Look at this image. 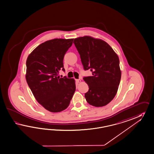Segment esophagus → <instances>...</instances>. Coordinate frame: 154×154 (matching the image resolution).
<instances>
[{
  "mask_svg": "<svg viewBox=\"0 0 154 154\" xmlns=\"http://www.w3.org/2000/svg\"><path fill=\"white\" fill-rule=\"evenodd\" d=\"M76 82L78 83H80L81 82V80L80 79H76Z\"/></svg>",
  "mask_w": 154,
  "mask_h": 154,
  "instance_id": "1",
  "label": "esophagus"
}]
</instances>
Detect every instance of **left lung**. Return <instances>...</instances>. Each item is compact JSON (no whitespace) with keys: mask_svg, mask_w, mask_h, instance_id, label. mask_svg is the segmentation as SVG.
<instances>
[{"mask_svg":"<svg viewBox=\"0 0 154 154\" xmlns=\"http://www.w3.org/2000/svg\"><path fill=\"white\" fill-rule=\"evenodd\" d=\"M85 70L92 75L83 79L89 87L85 94L93 106H105L114 98L121 78L119 56L106 42L85 35L74 39Z\"/></svg>","mask_w":154,"mask_h":154,"instance_id":"8db88e82","label":"left lung"}]
</instances>
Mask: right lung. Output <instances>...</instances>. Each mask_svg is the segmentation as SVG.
<instances>
[{"label": "right lung", "mask_w": 154, "mask_h": 154, "mask_svg": "<svg viewBox=\"0 0 154 154\" xmlns=\"http://www.w3.org/2000/svg\"><path fill=\"white\" fill-rule=\"evenodd\" d=\"M74 38H55L40 44L28 55L26 79L37 101L51 112L69 106L76 89L75 80L58 76L63 57Z\"/></svg>", "instance_id": "right-lung-1"}]
</instances>
